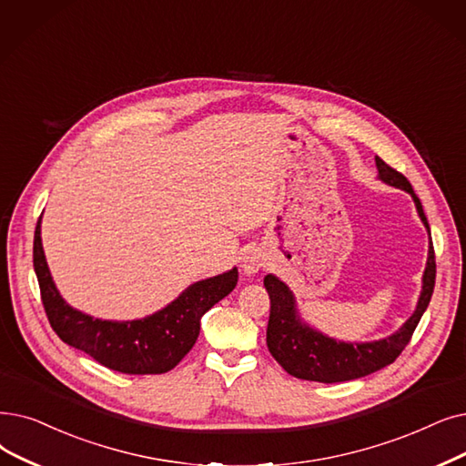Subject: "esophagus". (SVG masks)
I'll use <instances>...</instances> for the list:
<instances>
[{
	"instance_id": "34e87169",
	"label": "esophagus",
	"mask_w": 466,
	"mask_h": 466,
	"mask_svg": "<svg viewBox=\"0 0 466 466\" xmlns=\"http://www.w3.org/2000/svg\"><path fill=\"white\" fill-rule=\"evenodd\" d=\"M262 267H265V257H262L257 249L249 251V253L244 257V260H241V268H244V272H246L248 276L257 274Z\"/></svg>"
}]
</instances>
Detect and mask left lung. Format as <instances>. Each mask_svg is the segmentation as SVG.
Here are the masks:
<instances>
[{
	"instance_id": "obj_1",
	"label": "left lung",
	"mask_w": 466,
	"mask_h": 466,
	"mask_svg": "<svg viewBox=\"0 0 466 466\" xmlns=\"http://www.w3.org/2000/svg\"><path fill=\"white\" fill-rule=\"evenodd\" d=\"M379 178L384 183L401 188L411 194L422 225L431 234L427 215L422 211L420 199L415 196L410 180L400 171L375 156ZM436 281V258L431 241L427 268L422 274V291L417 302L413 316L403 326L387 339L373 342H342L309 328L302 323L297 309L295 297L289 288L276 276H265V288L270 297V318L267 328V345L274 360L289 375L305 380L318 382H342L366 377L375 373L390 363L408 347L411 335L420 321V316L427 310Z\"/></svg>"
}]
</instances>
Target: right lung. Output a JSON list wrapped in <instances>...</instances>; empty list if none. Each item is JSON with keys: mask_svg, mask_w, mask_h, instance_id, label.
<instances>
[{"mask_svg": "<svg viewBox=\"0 0 466 466\" xmlns=\"http://www.w3.org/2000/svg\"><path fill=\"white\" fill-rule=\"evenodd\" d=\"M42 217L34 234V270L53 331L66 345L89 354L100 366L127 375L173 370L199 335V319L238 283V268L192 283L171 305L143 319H98L66 305L56 291L42 246Z\"/></svg>", "mask_w": 466, "mask_h": 466, "instance_id": "obj_1", "label": "right lung"}]
</instances>
